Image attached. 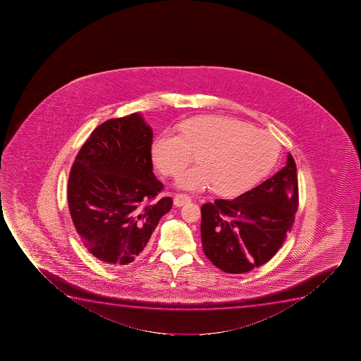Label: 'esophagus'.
Wrapping results in <instances>:
<instances>
[{
    "mask_svg": "<svg viewBox=\"0 0 361 361\" xmlns=\"http://www.w3.org/2000/svg\"><path fill=\"white\" fill-rule=\"evenodd\" d=\"M191 202V197H188L187 195H183V193H178L174 197V205L175 207H183L185 204L190 203Z\"/></svg>",
    "mask_w": 361,
    "mask_h": 361,
    "instance_id": "obj_1",
    "label": "esophagus"
}]
</instances>
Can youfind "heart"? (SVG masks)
I'll use <instances>...</instances> for the list:
<instances>
[{"instance_id": "b5f03b06", "label": "heart", "mask_w": 361, "mask_h": 361, "mask_svg": "<svg viewBox=\"0 0 361 361\" xmlns=\"http://www.w3.org/2000/svg\"><path fill=\"white\" fill-rule=\"evenodd\" d=\"M181 134L161 133L153 141L154 166L178 175L199 152L200 166L186 170L176 181L186 191L212 188L233 197L250 190L266 176L279 156V144L267 132L226 116H198L181 123Z\"/></svg>"}]
</instances>
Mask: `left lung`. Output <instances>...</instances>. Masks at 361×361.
<instances>
[{
	"instance_id": "left-lung-1",
	"label": "left lung",
	"mask_w": 361,
	"mask_h": 361,
	"mask_svg": "<svg viewBox=\"0 0 361 361\" xmlns=\"http://www.w3.org/2000/svg\"><path fill=\"white\" fill-rule=\"evenodd\" d=\"M298 203L296 164L234 200L202 207L200 234L205 256L226 273L240 274L259 267L278 252L291 231Z\"/></svg>"
}]
</instances>
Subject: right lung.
<instances>
[{
    "label": "right lung",
    "mask_w": 361,
    "mask_h": 361,
    "mask_svg": "<svg viewBox=\"0 0 361 361\" xmlns=\"http://www.w3.org/2000/svg\"><path fill=\"white\" fill-rule=\"evenodd\" d=\"M152 128L141 114L109 119L94 129L70 173L68 202L77 233L94 257L123 267L145 250L170 197L152 171Z\"/></svg>",
    "instance_id": "1"
}]
</instances>
